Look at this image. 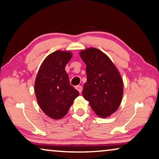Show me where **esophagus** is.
<instances>
[{
	"label": "esophagus",
	"mask_w": 159,
	"mask_h": 159,
	"mask_svg": "<svg viewBox=\"0 0 159 159\" xmlns=\"http://www.w3.org/2000/svg\"><path fill=\"white\" fill-rule=\"evenodd\" d=\"M75 89H77L80 93H81V92H82V90H83V88H82V86H79V85L76 86H75Z\"/></svg>",
	"instance_id": "obj_1"
}]
</instances>
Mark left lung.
Returning a JSON list of instances; mask_svg holds the SVG:
<instances>
[{
    "label": "left lung",
    "instance_id": "left-lung-1",
    "mask_svg": "<svg viewBox=\"0 0 159 159\" xmlns=\"http://www.w3.org/2000/svg\"><path fill=\"white\" fill-rule=\"evenodd\" d=\"M80 56L86 65L87 81L83 97L97 116L106 118L117 111L123 96V80L108 57L95 48L81 51Z\"/></svg>",
    "mask_w": 159,
    "mask_h": 159
}]
</instances>
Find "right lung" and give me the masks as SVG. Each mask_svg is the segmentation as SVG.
<instances>
[{
    "mask_svg": "<svg viewBox=\"0 0 159 159\" xmlns=\"http://www.w3.org/2000/svg\"><path fill=\"white\" fill-rule=\"evenodd\" d=\"M72 58L69 52L56 51L42 63L35 82L38 103L44 113L53 119L66 115L79 92L70 85L65 65Z\"/></svg>",
    "mask_w": 159,
    "mask_h": 159,
    "instance_id": "right-lung-1",
    "label": "right lung"
}]
</instances>
